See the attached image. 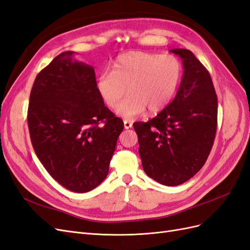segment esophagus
Wrapping results in <instances>:
<instances>
[{
  "label": "esophagus",
  "instance_id": "34e87169",
  "mask_svg": "<svg viewBox=\"0 0 250 250\" xmlns=\"http://www.w3.org/2000/svg\"><path fill=\"white\" fill-rule=\"evenodd\" d=\"M132 127V122L129 120H124V128L125 129H129Z\"/></svg>",
  "mask_w": 250,
  "mask_h": 250
}]
</instances>
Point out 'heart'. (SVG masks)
<instances>
[{
  "label": "heart",
  "instance_id": "obj_1",
  "mask_svg": "<svg viewBox=\"0 0 250 250\" xmlns=\"http://www.w3.org/2000/svg\"><path fill=\"white\" fill-rule=\"evenodd\" d=\"M183 74V66L173 55L131 51L117 57L111 70L102 71L97 89L110 108L116 107L127 93L117 112L133 118L148 110L158 112L172 101Z\"/></svg>",
  "mask_w": 250,
  "mask_h": 250
}]
</instances>
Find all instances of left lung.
Instances as JSON below:
<instances>
[{
	"mask_svg": "<svg viewBox=\"0 0 250 250\" xmlns=\"http://www.w3.org/2000/svg\"><path fill=\"white\" fill-rule=\"evenodd\" d=\"M184 64L173 101L148 122H135L139 153L149 177L178 186L206 164L217 130L218 99L208 71L190 50L172 49Z\"/></svg>",
	"mask_w": 250,
	"mask_h": 250,
	"instance_id": "1",
	"label": "left lung"
}]
</instances>
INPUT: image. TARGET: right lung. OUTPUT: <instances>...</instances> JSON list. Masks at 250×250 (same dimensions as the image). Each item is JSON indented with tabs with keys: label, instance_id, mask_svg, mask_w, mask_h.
Segmentation results:
<instances>
[{
	"label": "right lung",
	"instance_id": "1",
	"mask_svg": "<svg viewBox=\"0 0 250 250\" xmlns=\"http://www.w3.org/2000/svg\"><path fill=\"white\" fill-rule=\"evenodd\" d=\"M56 56L34 80L28 127L35 153L67 190L85 193L106 178L124 123L104 105L93 66Z\"/></svg>",
	"mask_w": 250,
	"mask_h": 250
}]
</instances>
